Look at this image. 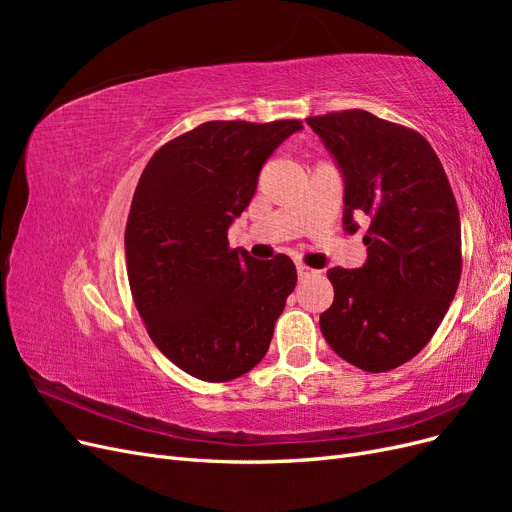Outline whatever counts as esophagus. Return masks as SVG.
<instances>
[{"instance_id": "obj_1", "label": "esophagus", "mask_w": 512, "mask_h": 512, "mask_svg": "<svg viewBox=\"0 0 512 512\" xmlns=\"http://www.w3.org/2000/svg\"><path fill=\"white\" fill-rule=\"evenodd\" d=\"M314 273H316L314 269H309V267H305V265H297V275H299V280H305V277L314 275Z\"/></svg>"}]
</instances>
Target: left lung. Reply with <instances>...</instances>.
<instances>
[{"mask_svg":"<svg viewBox=\"0 0 512 512\" xmlns=\"http://www.w3.org/2000/svg\"><path fill=\"white\" fill-rule=\"evenodd\" d=\"M344 179V230H359L367 260L327 271L333 305L320 331L344 361L380 374L425 348L461 275V224L451 183L425 138L367 111L309 117Z\"/></svg>","mask_w":512,"mask_h":512,"instance_id":"1","label":"left lung"}]
</instances>
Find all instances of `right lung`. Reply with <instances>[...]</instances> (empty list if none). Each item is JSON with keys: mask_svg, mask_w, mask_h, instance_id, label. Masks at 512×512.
Listing matches in <instances>:
<instances>
[{"mask_svg": "<svg viewBox=\"0 0 512 512\" xmlns=\"http://www.w3.org/2000/svg\"><path fill=\"white\" fill-rule=\"evenodd\" d=\"M301 121H207L153 153L126 226L128 280L166 359L205 382L247 374L267 354L297 286L284 254L230 250L228 228L250 205L262 164Z\"/></svg>", "mask_w": 512, "mask_h": 512, "instance_id": "right-lung-1", "label": "right lung"}]
</instances>
